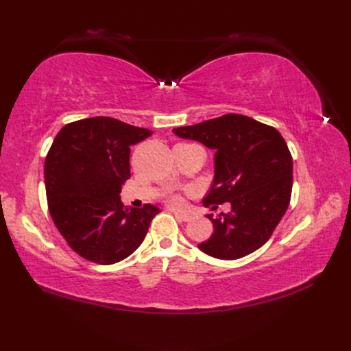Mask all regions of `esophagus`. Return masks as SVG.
Returning <instances> with one entry per match:
<instances>
[{"label":"esophagus","mask_w":351,"mask_h":351,"mask_svg":"<svg viewBox=\"0 0 351 351\" xmlns=\"http://www.w3.org/2000/svg\"><path fill=\"white\" fill-rule=\"evenodd\" d=\"M173 212H174L176 218L180 219V221H190V219H192V217H190L189 214H183V212H178V210H173Z\"/></svg>","instance_id":"34e87169"}]
</instances>
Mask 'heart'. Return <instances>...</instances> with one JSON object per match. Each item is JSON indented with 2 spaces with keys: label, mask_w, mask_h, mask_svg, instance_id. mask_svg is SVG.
<instances>
[{
  "label": "heart",
  "mask_w": 351,
  "mask_h": 351,
  "mask_svg": "<svg viewBox=\"0 0 351 351\" xmlns=\"http://www.w3.org/2000/svg\"><path fill=\"white\" fill-rule=\"evenodd\" d=\"M171 204L174 206H180V205H182V199H180L178 196H174V197H171Z\"/></svg>",
  "instance_id": "obj_1"
}]
</instances>
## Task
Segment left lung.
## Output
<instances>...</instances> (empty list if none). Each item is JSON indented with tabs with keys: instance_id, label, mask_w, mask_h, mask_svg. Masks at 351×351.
<instances>
[{
	"instance_id": "obj_1",
	"label": "left lung",
	"mask_w": 351,
	"mask_h": 351,
	"mask_svg": "<svg viewBox=\"0 0 351 351\" xmlns=\"http://www.w3.org/2000/svg\"><path fill=\"white\" fill-rule=\"evenodd\" d=\"M173 132L215 151L214 182L204 205H231L228 214L206 215L214 232L197 247L224 261L262 247L284 217L291 196L293 159L280 132L240 114Z\"/></svg>"
}]
</instances>
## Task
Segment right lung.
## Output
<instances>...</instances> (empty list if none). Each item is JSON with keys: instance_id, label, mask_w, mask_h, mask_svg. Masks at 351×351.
Instances as JSON below:
<instances>
[{"instance_id": "right-lung-1", "label": "right lung", "mask_w": 351, "mask_h": 351, "mask_svg": "<svg viewBox=\"0 0 351 351\" xmlns=\"http://www.w3.org/2000/svg\"><path fill=\"white\" fill-rule=\"evenodd\" d=\"M152 134L110 117L66 124L45 158L49 214L69 246L99 265L125 259L141 246L152 218L147 204L124 206L120 190L130 178V146Z\"/></svg>"}]
</instances>
